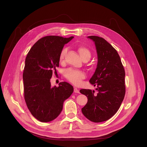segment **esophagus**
Masks as SVG:
<instances>
[{
    "label": "esophagus",
    "mask_w": 147,
    "mask_h": 147,
    "mask_svg": "<svg viewBox=\"0 0 147 147\" xmlns=\"http://www.w3.org/2000/svg\"><path fill=\"white\" fill-rule=\"evenodd\" d=\"M74 92L75 93H80L79 90L77 89L76 87H74Z\"/></svg>",
    "instance_id": "obj_1"
}]
</instances>
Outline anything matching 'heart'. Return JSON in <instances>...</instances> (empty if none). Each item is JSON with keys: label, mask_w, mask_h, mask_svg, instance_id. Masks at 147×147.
<instances>
[{"label": "heart", "mask_w": 147, "mask_h": 147, "mask_svg": "<svg viewBox=\"0 0 147 147\" xmlns=\"http://www.w3.org/2000/svg\"><path fill=\"white\" fill-rule=\"evenodd\" d=\"M77 51L84 61H88L91 57V52L87 47L81 46L77 48ZM67 52V48H63L59 55V60L62 62L64 61L65 56ZM65 77L70 82L74 85H79L82 80L85 78L86 74L82 70H74L72 69H68L65 70L64 73Z\"/></svg>", "instance_id": "obj_1"}]
</instances>
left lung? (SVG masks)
<instances>
[{"label":"left lung","instance_id":"left-lung-1","mask_svg":"<svg viewBox=\"0 0 147 147\" xmlns=\"http://www.w3.org/2000/svg\"><path fill=\"white\" fill-rule=\"evenodd\" d=\"M95 42L98 64L90 82L96 86L94 91L82 89L80 92L88 98L81 109L82 114L95 123L107 121L119 110L125 92V71L116 50L103 38L89 36Z\"/></svg>","mask_w":147,"mask_h":147}]
</instances>
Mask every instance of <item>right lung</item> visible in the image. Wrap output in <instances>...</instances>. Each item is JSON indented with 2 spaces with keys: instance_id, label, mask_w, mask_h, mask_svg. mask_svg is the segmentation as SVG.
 I'll return each instance as SVG.
<instances>
[{
  "instance_id": "1",
  "label": "right lung",
  "mask_w": 147,
  "mask_h": 147,
  "mask_svg": "<svg viewBox=\"0 0 147 147\" xmlns=\"http://www.w3.org/2000/svg\"><path fill=\"white\" fill-rule=\"evenodd\" d=\"M74 36L49 35L39 39L28 52L23 70L24 96L28 109L37 120L49 122L55 119L64 101L73 92L66 82L51 87L50 80L59 66V55L64 45Z\"/></svg>"
}]
</instances>
